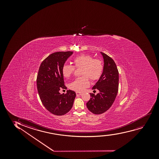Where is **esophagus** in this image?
Segmentation results:
<instances>
[{
	"mask_svg": "<svg viewBox=\"0 0 159 159\" xmlns=\"http://www.w3.org/2000/svg\"><path fill=\"white\" fill-rule=\"evenodd\" d=\"M76 94L77 95H81L82 93H80V92H76Z\"/></svg>",
	"mask_w": 159,
	"mask_h": 159,
	"instance_id": "34e87169",
	"label": "esophagus"
}]
</instances>
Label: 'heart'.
<instances>
[{
	"mask_svg": "<svg viewBox=\"0 0 159 159\" xmlns=\"http://www.w3.org/2000/svg\"><path fill=\"white\" fill-rule=\"evenodd\" d=\"M74 66L65 65L62 66V74L66 78H70L73 75L75 68H82L80 75L70 84V89L77 92L83 91L89 85V80L92 82H95L100 79L104 69L102 60L98 58H94L89 55H79L73 60Z\"/></svg>",
	"mask_w": 159,
	"mask_h": 159,
	"instance_id": "b5f03b06",
	"label": "heart"
}]
</instances>
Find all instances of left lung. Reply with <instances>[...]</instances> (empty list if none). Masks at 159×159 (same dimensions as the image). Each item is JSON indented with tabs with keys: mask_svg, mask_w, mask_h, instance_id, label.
I'll use <instances>...</instances> for the list:
<instances>
[{
	"mask_svg": "<svg viewBox=\"0 0 159 159\" xmlns=\"http://www.w3.org/2000/svg\"><path fill=\"white\" fill-rule=\"evenodd\" d=\"M101 53L104 58V69L92 88L98 89L100 93L97 95L90 93L91 98L86 103L88 109L95 115L104 113L111 107L118 91L119 72L116 64L109 56Z\"/></svg>",
	"mask_w": 159,
	"mask_h": 159,
	"instance_id": "left-lung-1",
	"label": "left lung"
}]
</instances>
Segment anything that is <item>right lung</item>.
Listing matches in <instances>:
<instances>
[{"label":"right lung","instance_id":"obj_1","mask_svg":"<svg viewBox=\"0 0 159 159\" xmlns=\"http://www.w3.org/2000/svg\"><path fill=\"white\" fill-rule=\"evenodd\" d=\"M72 51H60L52 53L41 62L37 75V85L39 97L44 107L50 112L62 116L70 111L76 97L75 92L67 90L61 94L65 85L62 67Z\"/></svg>","mask_w":159,"mask_h":159}]
</instances>
